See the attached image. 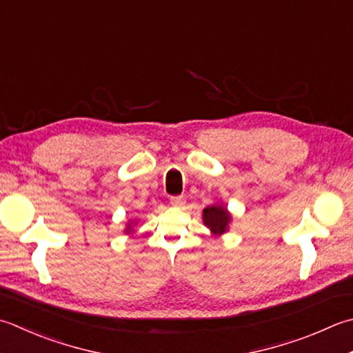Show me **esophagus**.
<instances>
[{
  "label": "esophagus",
  "instance_id": "obj_1",
  "mask_svg": "<svg viewBox=\"0 0 353 353\" xmlns=\"http://www.w3.org/2000/svg\"><path fill=\"white\" fill-rule=\"evenodd\" d=\"M170 203L174 205V206H182L185 203V197L183 196H172L170 199Z\"/></svg>",
  "mask_w": 353,
  "mask_h": 353
}]
</instances>
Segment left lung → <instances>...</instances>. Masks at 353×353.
Wrapping results in <instances>:
<instances>
[{
    "label": "left lung",
    "instance_id": "left-lung-1",
    "mask_svg": "<svg viewBox=\"0 0 353 353\" xmlns=\"http://www.w3.org/2000/svg\"><path fill=\"white\" fill-rule=\"evenodd\" d=\"M203 223L208 226L214 236H220L228 231L231 223V214L223 205L214 203L203 210Z\"/></svg>",
    "mask_w": 353,
    "mask_h": 353
}]
</instances>
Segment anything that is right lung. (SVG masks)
Listing matches in <instances>:
<instances>
[{"instance_id":"1","label":"right lung","mask_w":353,"mask_h":353,"mask_svg":"<svg viewBox=\"0 0 353 353\" xmlns=\"http://www.w3.org/2000/svg\"><path fill=\"white\" fill-rule=\"evenodd\" d=\"M125 232H127V234L133 232V231H131V223H128V225H127V228H125Z\"/></svg>"}]
</instances>
